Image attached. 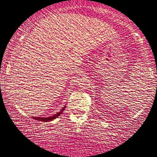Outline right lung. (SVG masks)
<instances>
[{"mask_svg":"<svg viewBox=\"0 0 157 157\" xmlns=\"http://www.w3.org/2000/svg\"><path fill=\"white\" fill-rule=\"evenodd\" d=\"M65 108H66V106H64L63 107V109H61V110L60 111V112H59L57 114L53 115V116H51V117H33V118H34L35 120L43 121V122H49V121H51V120H54V119H56V117H58L59 115L62 114Z\"/></svg>","mask_w":157,"mask_h":157,"instance_id":"right-lung-1","label":"right lung"}]
</instances>
